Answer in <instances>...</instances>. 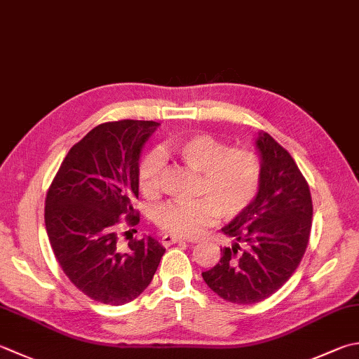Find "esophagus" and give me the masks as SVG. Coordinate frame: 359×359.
Instances as JSON below:
<instances>
[{
  "label": "esophagus",
  "mask_w": 359,
  "mask_h": 359,
  "mask_svg": "<svg viewBox=\"0 0 359 359\" xmlns=\"http://www.w3.org/2000/svg\"><path fill=\"white\" fill-rule=\"evenodd\" d=\"M184 240L179 236H172V235H163L161 236V244L165 245V248H170V245L175 244V243H182Z\"/></svg>",
  "instance_id": "obj_1"
}]
</instances>
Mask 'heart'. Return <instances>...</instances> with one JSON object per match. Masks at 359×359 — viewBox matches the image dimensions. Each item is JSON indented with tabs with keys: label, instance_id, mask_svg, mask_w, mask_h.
<instances>
[{
	"label": "heart",
	"instance_id": "obj_1",
	"mask_svg": "<svg viewBox=\"0 0 359 359\" xmlns=\"http://www.w3.org/2000/svg\"><path fill=\"white\" fill-rule=\"evenodd\" d=\"M193 171L201 172L198 194L203 199L191 203H165L156 212V224L168 233L194 238L212 226L217 215L235 219L248 210L262 187L263 165L255 152L238 149L208 133H191L168 144ZM163 158L149 151L140 160L138 188L146 198L158 191Z\"/></svg>",
	"mask_w": 359,
	"mask_h": 359
}]
</instances>
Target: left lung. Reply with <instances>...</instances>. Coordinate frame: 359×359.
<instances>
[{"mask_svg":"<svg viewBox=\"0 0 359 359\" xmlns=\"http://www.w3.org/2000/svg\"><path fill=\"white\" fill-rule=\"evenodd\" d=\"M262 187L245 212L222 227L233 238L221 259L202 272L210 290L238 305L258 304L278 291L297 269L311 231L310 187L296 161L269 133L259 132Z\"/></svg>","mask_w":359,"mask_h":359,"instance_id":"8db88e82","label":"left lung"}]
</instances>
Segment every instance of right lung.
<instances>
[{
  "label": "right lung",
  "mask_w": 359,
  "mask_h": 359,
  "mask_svg": "<svg viewBox=\"0 0 359 359\" xmlns=\"http://www.w3.org/2000/svg\"><path fill=\"white\" fill-rule=\"evenodd\" d=\"M156 121L123 119L96 126L63 158L45 201V226L62 271L86 296L124 305L152 282L165 248L156 238L121 250L116 226H137L138 160Z\"/></svg>",
  "instance_id": "1"
}]
</instances>
